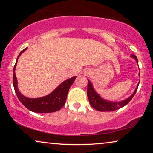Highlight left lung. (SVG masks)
<instances>
[{
	"label": "left lung",
	"instance_id": "obj_1",
	"mask_svg": "<svg viewBox=\"0 0 153 153\" xmlns=\"http://www.w3.org/2000/svg\"><path fill=\"white\" fill-rule=\"evenodd\" d=\"M131 58H134L138 63V59L137 56H135L133 54L130 56ZM140 76V74H139ZM139 83H138L135 91H134L132 95L127 97V99L120 102H112L109 100H106L104 98H102L99 94H98L94 88L93 83L91 82V81L88 79V88H87V95L88 98L89 102L92 106V107L95 108L98 111H113L118 110L119 108L123 107L126 104H127L130 102V100L132 99L134 96L136 92L137 91L138 86H139Z\"/></svg>",
	"mask_w": 153,
	"mask_h": 153
}]
</instances>
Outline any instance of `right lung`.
<instances>
[{
  "label": "right lung",
  "instance_id": "right-lung-1",
  "mask_svg": "<svg viewBox=\"0 0 153 153\" xmlns=\"http://www.w3.org/2000/svg\"><path fill=\"white\" fill-rule=\"evenodd\" d=\"M28 48H26L22 51H21L19 55L16 58L15 65L14 67L13 85L18 99L22 102L23 105L26 106L28 109L35 113H42H42H52L59 111L65 103L69 89H70V86L74 83L77 76H73L72 78L64 81L53 92H51L49 95L44 96V97L29 98L23 95L18 88L17 79H16L15 74V69L19 57Z\"/></svg>",
  "mask_w": 153,
  "mask_h": 153
}]
</instances>
